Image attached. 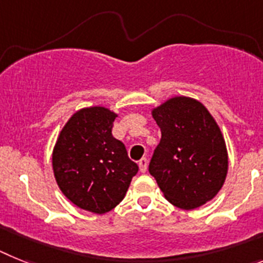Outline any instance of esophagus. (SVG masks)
Listing matches in <instances>:
<instances>
[{"mask_svg": "<svg viewBox=\"0 0 263 263\" xmlns=\"http://www.w3.org/2000/svg\"><path fill=\"white\" fill-rule=\"evenodd\" d=\"M147 168H148V160L145 157L139 160V170H140L141 173L147 172Z\"/></svg>", "mask_w": 263, "mask_h": 263, "instance_id": "1", "label": "esophagus"}]
</instances>
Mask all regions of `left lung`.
<instances>
[{
	"label": "left lung",
	"instance_id": "left-lung-1",
	"mask_svg": "<svg viewBox=\"0 0 263 263\" xmlns=\"http://www.w3.org/2000/svg\"><path fill=\"white\" fill-rule=\"evenodd\" d=\"M161 139L149 163L165 198L181 209H195L222 188L228 152L220 127L200 102L176 97L152 111Z\"/></svg>",
	"mask_w": 263,
	"mask_h": 263
}]
</instances>
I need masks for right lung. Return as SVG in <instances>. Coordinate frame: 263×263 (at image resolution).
<instances>
[{
	"mask_svg": "<svg viewBox=\"0 0 263 263\" xmlns=\"http://www.w3.org/2000/svg\"><path fill=\"white\" fill-rule=\"evenodd\" d=\"M116 116L104 107L79 109L52 151L59 189L72 204L97 214L107 213L124 198L139 171L124 144L112 136Z\"/></svg>",
	"mask_w": 263,
	"mask_h": 263,
	"instance_id": "1",
	"label": "right lung"
}]
</instances>
